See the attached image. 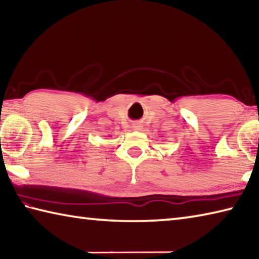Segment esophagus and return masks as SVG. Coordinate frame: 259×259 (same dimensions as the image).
<instances>
[{
  "mask_svg": "<svg viewBox=\"0 0 259 259\" xmlns=\"http://www.w3.org/2000/svg\"><path fill=\"white\" fill-rule=\"evenodd\" d=\"M133 128H134V130H137V131H139L140 129H142V125H140L139 123H136V124L133 126Z\"/></svg>",
  "mask_w": 259,
  "mask_h": 259,
  "instance_id": "34e87169",
  "label": "esophagus"
}]
</instances>
